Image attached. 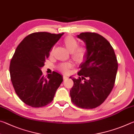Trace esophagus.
<instances>
[{
    "label": "esophagus",
    "instance_id": "1",
    "mask_svg": "<svg viewBox=\"0 0 134 134\" xmlns=\"http://www.w3.org/2000/svg\"><path fill=\"white\" fill-rule=\"evenodd\" d=\"M68 79V77L67 76L65 75L63 76V79H64V80H65V79Z\"/></svg>",
    "mask_w": 134,
    "mask_h": 134
}]
</instances>
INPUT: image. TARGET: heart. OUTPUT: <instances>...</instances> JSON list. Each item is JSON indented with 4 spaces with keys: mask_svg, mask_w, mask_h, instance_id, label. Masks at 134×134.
<instances>
[{
    "mask_svg": "<svg viewBox=\"0 0 134 134\" xmlns=\"http://www.w3.org/2000/svg\"><path fill=\"white\" fill-rule=\"evenodd\" d=\"M64 43L68 50L71 52L72 58L78 63L82 62L86 56V47L83 45H78L77 40L71 35L67 36L64 38ZM54 51V48L52 49L50 53L51 55H53ZM72 67L73 64L71 62H67L61 64L58 66V69L63 72L68 74Z\"/></svg>",
    "mask_w": 134,
    "mask_h": 134,
    "instance_id": "b5f03b06",
    "label": "heart"
}]
</instances>
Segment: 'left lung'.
Here are the masks:
<instances>
[{
	"label": "left lung",
	"mask_w": 134,
	"mask_h": 134,
	"mask_svg": "<svg viewBox=\"0 0 134 134\" xmlns=\"http://www.w3.org/2000/svg\"><path fill=\"white\" fill-rule=\"evenodd\" d=\"M86 45V56L77 72L70 96L74 105L82 109H94L102 105L115 85L118 61L113 47L99 34L82 32L77 35Z\"/></svg>",
	"instance_id": "left-lung-1"
}]
</instances>
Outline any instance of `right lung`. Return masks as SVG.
<instances>
[{
  "label": "right lung",
  "mask_w": 134,
  "mask_h": 134,
  "mask_svg": "<svg viewBox=\"0 0 134 134\" xmlns=\"http://www.w3.org/2000/svg\"><path fill=\"white\" fill-rule=\"evenodd\" d=\"M63 35L47 32L32 33L16 49L10 63V79L16 93L26 105L41 108L53 100L63 76L53 71L45 78L41 69L51 48Z\"/></svg>",
  "instance_id": "obj_1"
}]
</instances>
